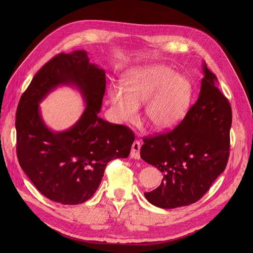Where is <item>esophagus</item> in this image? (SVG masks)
I'll list each match as a JSON object with an SVG mask.
<instances>
[{"instance_id":"34e87169","label":"esophagus","mask_w":253,"mask_h":253,"mask_svg":"<svg viewBox=\"0 0 253 253\" xmlns=\"http://www.w3.org/2000/svg\"><path fill=\"white\" fill-rule=\"evenodd\" d=\"M140 148H141V144L139 141H134L132 144V148L130 152V157L134 159H140Z\"/></svg>"}]
</instances>
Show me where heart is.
Returning <instances> with one entry per match:
<instances>
[{"mask_svg":"<svg viewBox=\"0 0 253 253\" xmlns=\"http://www.w3.org/2000/svg\"><path fill=\"white\" fill-rule=\"evenodd\" d=\"M191 82L165 65H148L129 70L122 87L108 90L110 104L122 122L135 121L139 105L145 104V119L156 131L174 129L186 116L191 99Z\"/></svg>","mask_w":253,"mask_h":253,"instance_id":"obj_1","label":"heart"}]
</instances>
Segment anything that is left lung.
<instances>
[{"instance_id":"8db88e82","label":"left lung","mask_w":253,"mask_h":253,"mask_svg":"<svg viewBox=\"0 0 253 253\" xmlns=\"http://www.w3.org/2000/svg\"><path fill=\"white\" fill-rule=\"evenodd\" d=\"M202 73L199 97L182 122L171 132L143 139L141 158L163 175L161 184L144 195L160 208L198 201L228 161L231 107L205 62Z\"/></svg>"}]
</instances>
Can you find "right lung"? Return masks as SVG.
I'll return each instance as SVG.
<instances>
[{
	"label": "right lung",
	"mask_w": 253,
	"mask_h": 253,
	"mask_svg": "<svg viewBox=\"0 0 253 253\" xmlns=\"http://www.w3.org/2000/svg\"><path fill=\"white\" fill-rule=\"evenodd\" d=\"M61 85L76 87L86 108L73 126L54 131L42 120L40 103ZM105 89V71L90 63L86 51L78 50L46 63L20 99L18 160L36 188L52 201L64 205L87 201L98 189L108 162L129 156L133 132L98 116Z\"/></svg>",
	"instance_id": "add662e5"
}]
</instances>
